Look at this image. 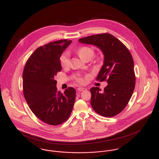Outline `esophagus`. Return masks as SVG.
<instances>
[{
  "label": "esophagus",
  "instance_id": "esophagus-1",
  "mask_svg": "<svg viewBox=\"0 0 159 159\" xmlns=\"http://www.w3.org/2000/svg\"><path fill=\"white\" fill-rule=\"evenodd\" d=\"M77 90L78 91H85V90H86V88H83V87H80V88H78L77 89Z\"/></svg>",
  "mask_w": 159,
  "mask_h": 159
}]
</instances>
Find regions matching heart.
I'll return each mask as SVG.
<instances>
[{
  "label": "heart",
  "mask_w": 159,
  "mask_h": 159,
  "mask_svg": "<svg viewBox=\"0 0 159 159\" xmlns=\"http://www.w3.org/2000/svg\"><path fill=\"white\" fill-rule=\"evenodd\" d=\"M77 53L79 56L83 59L85 60L86 59H91L94 54V51L92 48L88 46H83L77 49ZM61 64L62 67H67L70 64V59L68 53H64L60 58ZM78 81L80 83H83L84 79L82 78H79L77 79Z\"/></svg>",
  "instance_id": "heart-1"
}]
</instances>
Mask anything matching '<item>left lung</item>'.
<instances>
[{
    "mask_svg": "<svg viewBox=\"0 0 159 159\" xmlns=\"http://www.w3.org/2000/svg\"><path fill=\"white\" fill-rule=\"evenodd\" d=\"M78 41L96 46L104 55L103 65L97 80H107L108 85L103 92L99 88H91V104L97 113L104 117H113L125 108L135 89L133 57L127 48L110 34L91 35Z\"/></svg>",
    "mask_w": 159,
    "mask_h": 159,
    "instance_id": "1",
    "label": "left lung"
}]
</instances>
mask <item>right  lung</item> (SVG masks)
I'll return each instance as SVG.
<instances>
[{
	"mask_svg": "<svg viewBox=\"0 0 159 159\" xmlns=\"http://www.w3.org/2000/svg\"><path fill=\"white\" fill-rule=\"evenodd\" d=\"M71 40H61L38 48L27 60L23 73V93L32 113L46 124L57 125L72 111L76 91L57 90L54 77L61 71L60 57Z\"/></svg>",
	"mask_w": 159,
	"mask_h": 159,
	"instance_id": "1",
	"label": "right lung"
}]
</instances>
